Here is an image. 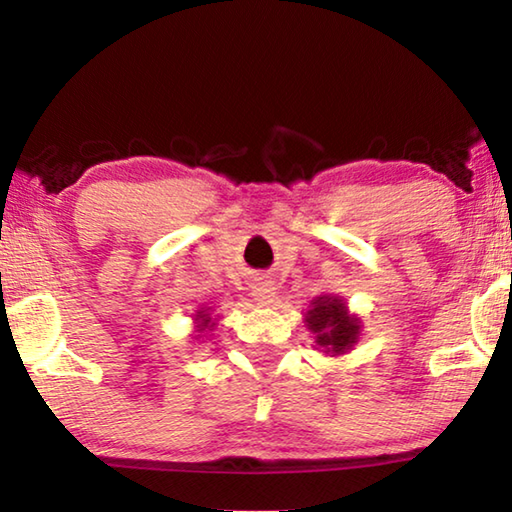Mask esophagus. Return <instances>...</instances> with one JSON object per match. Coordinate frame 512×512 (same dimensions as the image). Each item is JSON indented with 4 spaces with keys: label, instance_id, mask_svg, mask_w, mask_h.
<instances>
[{
    "label": "esophagus",
    "instance_id": "esophagus-1",
    "mask_svg": "<svg viewBox=\"0 0 512 512\" xmlns=\"http://www.w3.org/2000/svg\"><path fill=\"white\" fill-rule=\"evenodd\" d=\"M275 296V284L268 280V277H257L253 282V298L259 302V305H268L273 302Z\"/></svg>",
    "mask_w": 512,
    "mask_h": 512
}]
</instances>
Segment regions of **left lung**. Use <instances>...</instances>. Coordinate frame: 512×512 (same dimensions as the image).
I'll return each mask as SVG.
<instances>
[{
	"mask_svg": "<svg viewBox=\"0 0 512 512\" xmlns=\"http://www.w3.org/2000/svg\"><path fill=\"white\" fill-rule=\"evenodd\" d=\"M309 329L316 334V343L327 352H345L357 343V318L348 316L339 298H318L314 309L307 311Z\"/></svg>",
	"mask_w": 512,
	"mask_h": 512,
	"instance_id": "8db88e82",
	"label": "left lung"
}]
</instances>
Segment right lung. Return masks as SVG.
<instances>
[{"mask_svg":"<svg viewBox=\"0 0 512 512\" xmlns=\"http://www.w3.org/2000/svg\"><path fill=\"white\" fill-rule=\"evenodd\" d=\"M196 320H201V329H203V327H207V323H210V316H207L205 311H198V318Z\"/></svg>","mask_w":512,"mask_h":512,"instance_id":"add662e5","label":"right lung"}]
</instances>
